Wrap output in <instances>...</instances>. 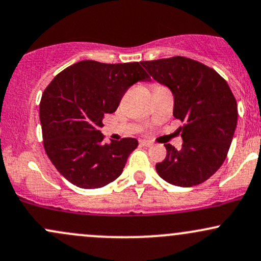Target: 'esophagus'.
Here are the masks:
<instances>
[{
	"instance_id": "34e87169",
	"label": "esophagus",
	"mask_w": 261,
	"mask_h": 261,
	"mask_svg": "<svg viewBox=\"0 0 261 261\" xmlns=\"http://www.w3.org/2000/svg\"><path fill=\"white\" fill-rule=\"evenodd\" d=\"M140 143L141 146H145V147H151V146L153 145V142H151V141H147V140H141Z\"/></svg>"
}]
</instances>
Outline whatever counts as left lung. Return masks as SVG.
Segmentation results:
<instances>
[{
	"instance_id": "obj_1",
	"label": "left lung",
	"mask_w": 261,
	"mask_h": 261,
	"mask_svg": "<svg viewBox=\"0 0 261 261\" xmlns=\"http://www.w3.org/2000/svg\"><path fill=\"white\" fill-rule=\"evenodd\" d=\"M152 79L174 97L173 115L185 121L178 128L180 149L167 143V155L155 164L169 184L189 188L207 180L226 160L234 135L238 109L229 86L214 68L182 56L142 61Z\"/></svg>"
}]
</instances>
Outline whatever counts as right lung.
Returning a JSON list of instances; mask_svg holds the SVG:
<instances>
[{"label": "right lung", "instance_id": "right-lung-1", "mask_svg": "<svg viewBox=\"0 0 261 261\" xmlns=\"http://www.w3.org/2000/svg\"><path fill=\"white\" fill-rule=\"evenodd\" d=\"M149 77L139 62L85 60L54 79L41 95L44 148L59 173L82 189L106 187L122 173L139 142L133 137L103 143V118L120 104L128 87Z\"/></svg>", "mask_w": 261, "mask_h": 261}]
</instances>
